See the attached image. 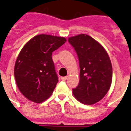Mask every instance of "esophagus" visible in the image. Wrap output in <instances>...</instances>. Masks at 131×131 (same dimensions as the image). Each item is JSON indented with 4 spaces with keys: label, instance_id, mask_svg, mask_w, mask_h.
<instances>
[{
    "label": "esophagus",
    "instance_id": "esophagus-1",
    "mask_svg": "<svg viewBox=\"0 0 131 131\" xmlns=\"http://www.w3.org/2000/svg\"><path fill=\"white\" fill-rule=\"evenodd\" d=\"M67 79H68V77H61V79L62 80V81H66L67 80Z\"/></svg>",
    "mask_w": 131,
    "mask_h": 131
}]
</instances>
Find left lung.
<instances>
[{"label": "left lung", "instance_id": "1", "mask_svg": "<svg viewBox=\"0 0 131 131\" xmlns=\"http://www.w3.org/2000/svg\"><path fill=\"white\" fill-rule=\"evenodd\" d=\"M68 42L75 50L79 62V83L73 89L74 96L83 104H94L105 96L111 86L110 59L104 47L87 35L69 37Z\"/></svg>", "mask_w": 131, "mask_h": 131}]
</instances>
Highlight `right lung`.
Returning <instances> with one entry per match:
<instances>
[{
  "instance_id": "right-lung-1",
  "label": "right lung",
  "mask_w": 131,
  "mask_h": 131,
  "mask_svg": "<svg viewBox=\"0 0 131 131\" xmlns=\"http://www.w3.org/2000/svg\"><path fill=\"white\" fill-rule=\"evenodd\" d=\"M66 42L64 37L42 34L23 47L15 63L14 76L19 91L28 100L40 103L52 94L58 77L52 54Z\"/></svg>"
}]
</instances>
